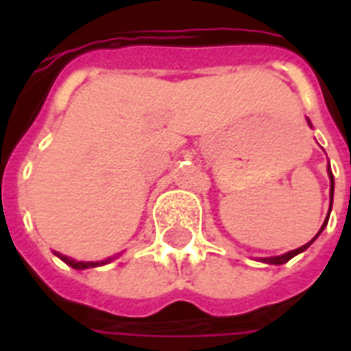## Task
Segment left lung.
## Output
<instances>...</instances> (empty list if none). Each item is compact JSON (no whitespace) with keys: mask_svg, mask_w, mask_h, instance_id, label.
I'll return each instance as SVG.
<instances>
[{"mask_svg":"<svg viewBox=\"0 0 351 351\" xmlns=\"http://www.w3.org/2000/svg\"><path fill=\"white\" fill-rule=\"evenodd\" d=\"M329 178H331V193H329V197H331V206H332V193H335V178H332L331 167H329ZM331 206H329V214H331ZM327 220H329V216L325 218L324 226H322V229H319V233H322V231H324V229H325V226H327ZM319 233H317V235H319ZM317 235L314 237V239H312L310 243H306V244H304V246H301V248H297V250L287 252V254H282V256H274V258H263V259H261V261H263V263H269V265H282V263H286V261H289V259H291V258H295L297 254H301V252L306 250L310 244L316 241Z\"/></svg>","mask_w":351,"mask_h":351,"instance_id":"1","label":"left lung"}]
</instances>
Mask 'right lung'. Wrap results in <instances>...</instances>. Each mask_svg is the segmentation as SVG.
<instances>
[{"mask_svg": "<svg viewBox=\"0 0 351 351\" xmlns=\"http://www.w3.org/2000/svg\"><path fill=\"white\" fill-rule=\"evenodd\" d=\"M58 258L65 261V263L73 267V269H77V271H82V269H90V267H99V265L108 263L110 259H105V261H75V259H69L67 256H62V254H56Z\"/></svg>", "mask_w": 351, "mask_h": 351, "instance_id": "add662e5", "label": "right lung"}]
</instances>
